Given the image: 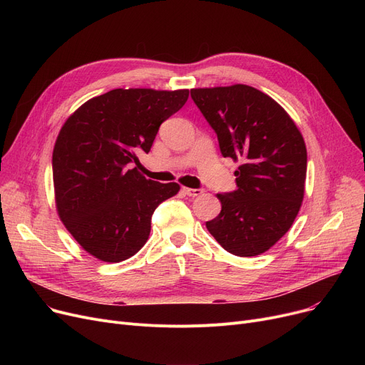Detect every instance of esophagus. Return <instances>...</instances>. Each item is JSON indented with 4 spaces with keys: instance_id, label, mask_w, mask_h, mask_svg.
<instances>
[{
    "instance_id": "34e87169",
    "label": "esophagus",
    "mask_w": 365,
    "mask_h": 365,
    "mask_svg": "<svg viewBox=\"0 0 365 365\" xmlns=\"http://www.w3.org/2000/svg\"><path fill=\"white\" fill-rule=\"evenodd\" d=\"M182 190H183V194L185 195H187V197H200L204 190L202 189H192V187H182Z\"/></svg>"
}]
</instances>
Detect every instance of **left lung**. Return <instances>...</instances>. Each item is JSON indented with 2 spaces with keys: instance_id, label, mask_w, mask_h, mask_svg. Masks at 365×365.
I'll return each instance as SVG.
<instances>
[{
  "instance_id": "left-lung-1",
  "label": "left lung",
  "mask_w": 365,
  "mask_h": 365,
  "mask_svg": "<svg viewBox=\"0 0 365 365\" xmlns=\"http://www.w3.org/2000/svg\"><path fill=\"white\" fill-rule=\"evenodd\" d=\"M190 98L216 131L222 155L241 163L238 189L217 194L222 210L205 223L208 232L235 256L262 255L302 207L308 163L302 133L279 103L250 86L192 88Z\"/></svg>"
}]
</instances>
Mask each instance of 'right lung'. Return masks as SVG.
<instances>
[{"label": "right lung", "instance_id": "add662e5", "mask_svg": "<svg viewBox=\"0 0 365 365\" xmlns=\"http://www.w3.org/2000/svg\"><path fill=\"white\" fill-rule=\"evenodd\" d=\"M189 90L115 88L83 103L53 149L56 210L69 234L102 262L118 263L146 244L153 210L180 186L146 179L139 152L187 101Z\"/></svg>", "mask_w": 365, "mask_h": 365}]
</instances>
